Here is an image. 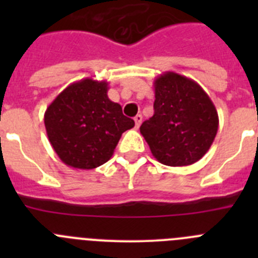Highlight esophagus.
Masks as SVG:
<instances>
[{
	"mask_svg": "<svg viewBox=\"0 0 258 258\" xmlns=\"http://www.w3.org/2000/svg\"><path fill=\"white\" fill-rule=\"evenodd\" d=\"M134 122H136V127L138 129L141 125V122H142V115H137L136 117H134Z\"/></svg>",
	"mask_w": 258,
	"mask_h": 258,
	"instance_id": "esophagus-1",
	"label": "esophagus"
}]
</instances>
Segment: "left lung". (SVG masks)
Segmentation results:
<instances>
[{
    "label": "left lung",
    "mask_w": 258,
    "mask_h": 258,
    "mask_svg": "<svg viewBox=\"0 0 258 258\" xmlns=\"http://www.w3.org/2000/svg\"><path fill=\"white\" fill-rule=\"evenodd\" d=\"M154 116L140 131L159 163L191 165L208 152L218 131V113L202 86L165 72L154 81Z\"/></svg>",
    "instance_id": "left-lung-1"
}]
</instances>
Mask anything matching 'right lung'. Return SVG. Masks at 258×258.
<instances>
[{"mask_svg":"<svg viewBox=\"0 0 258 258\" xmlns=\"http://www.w3.org/2000/svg\"><path fill=\"white\" fill-rule=\"evenodd\" d=\"M107 92V81L83 79L68 85L45 111L49 142L66 165L94 169L107 163L121 134L134 126Z\"/></svg>","mask_w":258,"mask_h":258,"instance_id":"obj_1","label":"right lung"}]
</instances>
